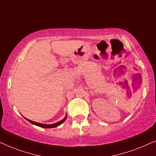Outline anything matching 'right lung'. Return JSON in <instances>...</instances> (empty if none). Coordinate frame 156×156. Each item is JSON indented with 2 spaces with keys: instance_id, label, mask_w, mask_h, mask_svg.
Here are the masks:
<instances>
[{
  "instance_id": "right-lung-1",
  "label": "right lung",
  "mask_w": 156,
  "mask_h": 156,
  "mask_svg": "<svg viewBox=\"0 0 156 156\" xmlns=\"http://www.w3.org/2000/svg\"><path fill=\"white\" fill-rule=\"evenodd\" d=\"M66 117H67V116L66 115V117L63 118V119H62V120H61V121H59V122H56V123H54V124H41V123H38V122H33V121H32V120H30V119H27V118H25L27 120L28 122H30V123H31V124H34V125H36V126H39V127H41V128H49V129H50V128H54V127H56V126H59V125H61V124H62V123L65 121L66 119Z\"/></svg>"
}]
</instances>
